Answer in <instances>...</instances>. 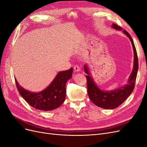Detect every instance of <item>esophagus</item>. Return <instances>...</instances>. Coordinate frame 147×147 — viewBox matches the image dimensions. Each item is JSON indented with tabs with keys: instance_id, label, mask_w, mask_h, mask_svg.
<instances>
[{
	"instance_id": "34e87169",
	"label": "esophagus",
	"mask_w": 147,
	"mask_h": 147,
	"mask_svg": "<svg viewBox=\"0 0 147 147\" xmlns=\"http://www.w3.org/2000/svg\"><path fill=\"white\" fill-rule=\"evenodd\" d=\"M74 69L75 72H78L80 70V67H79L78 65H75L74 67Z\"/></svg>"
}]
</instances>
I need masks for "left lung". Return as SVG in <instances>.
Returning a JSON list of instances; mask_svg holds the SVG:
<instances>
[{
    "mask_svg": "<svg viewBox=\"0 0 147 147\" xmlns=\"http://www.w3.org/2000/svg\"><path fill=\"white\" fill-rule=\"evenodd\" d=\"M112 28L115 30L123 31V32L129 38L134 51V65L132 72L128 79L127 84L111 91L100 90L99 86L96 85L94 79L91 77L87 65L85 64L84 65V72L87 74L86 79L89 97L95 105L105 109H114L118 107L131 95L135 86L137 71L139 69L136 49L131 35L127 31L125 30H123L117 24H113Z\"/></svg>",
    "mask_w": 147,
    "mask_h": 147,
    "instance_id": "obj_1",
    "label": "left lung"
}]
</instances>
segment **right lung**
Instances as JSON below:
<instances>
[{"label":"right lung","mask_w":147,"mask_h":147,"mask_svg":"<svg viewBox=\"0 0 147 147\" xmlns=\"http://www.w3.org/2000/svg\"><path fill=\"white\" fill-rule=\"evenodd\" d=\"M73 68L69 70L61 71L45 90L38 92H30L20 85L15 79V82L20 95L28 103L40 110L51 111L58 108L65 99L67 82L72 77Z\"/></svg>","instance_id":"obj_1"}]
</instances>
